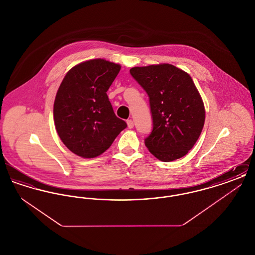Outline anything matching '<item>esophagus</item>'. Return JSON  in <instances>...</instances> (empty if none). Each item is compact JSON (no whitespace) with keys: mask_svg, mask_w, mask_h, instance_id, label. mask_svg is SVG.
<instances>
[{"mask_svg":"<svg viewBox=\"0 0 255 255\" xmlns=\"http://www.w3.org/2000/svg\"><path fill=\"white\" fill-rule=\"evenodd\" d=\"M127 126H128L129 129H132V128H133V122L132 120H128V121H127Z\"/></svg>","mask_w":255,"mask_h":255,"instance_id":"obj_1","label":"esophagus"}]
</instances>
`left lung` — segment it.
<instances>
[{
	"label": "left lung",
	"mask_w": 255,
	"mask_h": 255,
	"mask_svg": "<svg viewBox=\"0 0 255 255\" xmlns=\"http://www.w3.org/2000/svg\"><path fill=\"white\" fill-rule=\"evenodd\" d=\"M130 73L149 97L153 130L145 145L150 153L161 161L185 156L206 120L205 105L191 76L165 63L133 67Z\"/></svg>",
	"instance_id": "left-lung-1"
}]
</instances>
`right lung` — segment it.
<instances>
[{
    "instance_id": "1",
    "label": "right lung",
    "mask_w": 255,
    "mask_h": 255,
    "mask_svg": "<svg viewBox=\"0 0 255 255\" xmlns=\"http://www.w3.org/2000/svg\"><path fill=\"white\" fill-rule=\"evenodd\" d=\"M122 66L97 58L73 67L57 91L53 119L66 147L81 158L104 153L127 127L112 107L107 91Z\"/></svg>"
}]
</instances>
